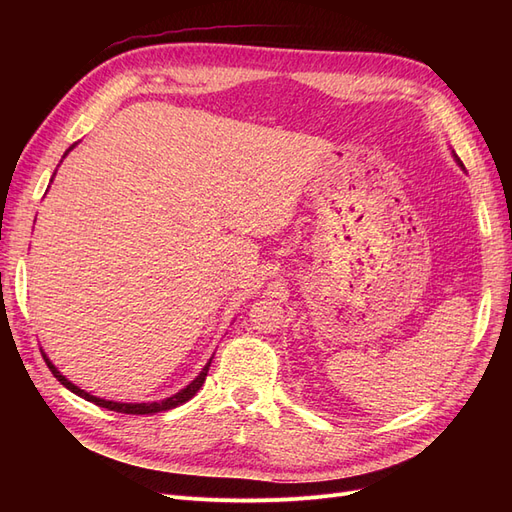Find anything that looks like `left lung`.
Wrapping results in <instances>:
<instances>
[{
	"label": "left lung",
	"mask_w": 512,
	"mask_h": 512,
	"mask_svg": "<svg viewBox=\"0 0 512 512\" xmlns=\"http://www.w3.org/2000/svg\"><path fill=\"white\" fill-rule=\"evenodd\" d=\"M457 162H459V160H457ZM459 164H461V162H459ZM461 166H463V164H461Z\"/></svg>",
	"instance_id": "left-lung-1"
}]
</instances>
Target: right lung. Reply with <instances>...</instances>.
<instances>
[{"instance_id": "1", "label": "right lung", "mask_w": 512, "mask_h": 512, "mask_svg": "<svg viewBox=\"0 0 512 512\" xmlns=\"http://www.w3.org/2000/svg\"><path fill=\"white\" fill-rule=\"evenodd\" d=\"M70 149H72V147H70ZM70 149H68V151H70ZM42 356H44L46 365H49L51 374H53L61 384H64L68 391H72L74 395H79V397L91 401V404H96V406H100V408H108V410L121 412V414H156V412H164V410H170V408H177V406L185 404V401L192 399V397L198 393L200 386H203V382H205V378H207V371H209V367H211V359H209V363L205 365L203 371H200L198 378H196L194 382H190L188 386H185L183 391H179L177 395L168 397V399H164V401H153V404H119V401H106V399H100V397H94V395H89V393L81 391L79 386H74L70 380H66L64 376L59 374V371L55 369V365H53L49 359H46V354H42Z\"/></svg>"}]
</instances>
